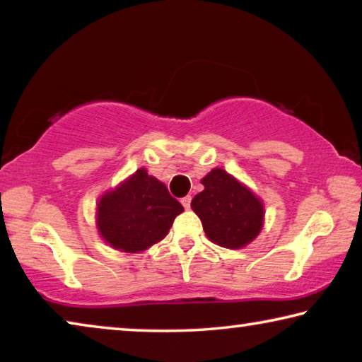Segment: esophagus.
I'll return each instance as SVG.
<instances>
[{"label": "esophagus", "instance_id": "esophagus-1", "mask_svg": "<svg viewBox=\"0 0 362 362\" xmlns=\"http://www.w3.org/2000/svg\"><path fill=\"white\" fill-rule=\"evenodd\" d=\"M180 203L183 204V207H185V209H189V206H192V196H183V198L180 199Z\"/></svg>", "mask_w": 362, "mask_h": 362}]
</instances>
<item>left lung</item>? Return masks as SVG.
<instances>
[{
	"label": "left lung",
	"mask_w": 362,
	"mask_h": 362,
	"mask_svg": "<svg viewBox=\"0 0 362 362\" xmlns=\"http://www.w3.org/2000/svg\"><path fill=\"white\" fill-rule=\"evenodd\" d=\"M201 183L204 189L193 198L192 209L207 238L226 249H240L252 241L265 216L260 199L223 169H212Z\"/></svg>",
	"instance_id": "1"
}]
</instances>
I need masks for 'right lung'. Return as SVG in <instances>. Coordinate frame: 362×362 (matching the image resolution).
<instances>
[{
	"mask_svg": "<svg viewBox=\"0 0 362 362\" xmlns=\"http://www.w3.org/2000/svg\"><path fill=\"white\" fill-rule=\"evenodd\" d=\"M183 206L164 183L139 169L97 206V225L103 240L122 252H139L161 241Z\"/></svg>",
	"mask_w": 362,
	"mask_h": 362,
	"instance_id": "1",
	"label": "right lung"
}]
</instances>
